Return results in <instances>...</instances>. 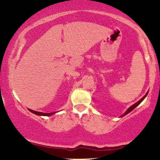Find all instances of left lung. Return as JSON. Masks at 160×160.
<instances>
[{"instance_id": "8db88e82", "label": "left lung", "mask_w": 160, "mask_h": 160, "mask_svg": "<svg viewBox=\"0 0 160 160\" xmlns=\"http://www.w3.org/2000/svg\"><path fill=\"white\" fill-rule=\"evenodd\" d=\"M148 92H147V94H146V95H144V97H143V98L141 99V100H139V101H138V102H136V103H135V104H133V105H132V106H131V107H130L129 108H128V109L127 110V111H126V113H124V114H122V117H123V116H125V115H126V114H127V113H129V112H131L132 111H133V110H134V109H135V108H136V107H137V106H138V104H140V103H141V102H142V101H143V100H144V98H145V97H146V96H147V95H148Z\"/></svg>"}]
</instances>
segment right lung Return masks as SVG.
Instances as JSON below:
<instances>
[{
	"mask_svg": "<svg viewBox=\"0 0 160 160\" xmlns=\"http://www.w3.org/2000/svg\"><path fill=\"white\" fill-rule=\"evenodd\" d=\"M28 110L32 112V113H34V114H36V115H39V116H51L52 114H53V113H55L54 112H52V113H42V112L32 111V110H31V109H28Z\"/></svg>",
	"mask_w": 160,
	"mask_h": 160,
	"instance_id": "right-lung-1",
	"label": "right lung"
}]
</instances>
